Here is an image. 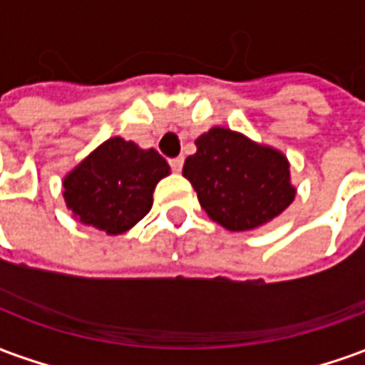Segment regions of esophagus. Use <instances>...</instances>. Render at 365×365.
Masks as SVG:
<instances>
[{
  "mask_svg": "<svg viewBox=\"0 0 365 365\" xmlns=\"http://www.w3.org/2000/svg\"><path fill=\"white\" fill-rule=\"evenodd\" d=\"M170 166H172V170H174V172H182L183 156H178V158L170 160Z\"/></svg>",
  "mask_w": 365,
  "mask_h": 365,
  "instance_id": "esophagus-1",
  "label": "esophagus"
}]
</instances>
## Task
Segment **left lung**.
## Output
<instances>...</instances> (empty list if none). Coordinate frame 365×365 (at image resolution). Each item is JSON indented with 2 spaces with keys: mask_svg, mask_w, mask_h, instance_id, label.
Instances as JSON below:
<instances>
[{
  "mask_svg": "<svg viewBox=\"0 0 365 365\" xmlns=\"http://www.w3.org/2000/svg\"><path fill=\"white\" fill-rule=\"evenodd\" d=\"M185 160L205 213L229 230H250L272 221L295 197L289 164L282 152L260 146L229 128H211Z\"/></svg>",
  "mask_w": 365,
  "mask_h": 365,
  "instance_id": "obj_1",
  "label": "left lung"
}]
</instances>
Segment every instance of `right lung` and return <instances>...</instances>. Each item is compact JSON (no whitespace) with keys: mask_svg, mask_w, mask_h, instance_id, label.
<instances>
[{"mask_svg":"<svg viewBox=\"0 0 365 365\" xmlns=\"http://www.w3.org/2000/svg\"><path fill=\"white\" fill-rule=\"evenodd\" d=\"M170 174L158 152L109 138L64 180V199L74 217L107 235H120L152 209L156 183Z\"/></svg>","mask_w":365,"mask_h":365,"instance_id":"obj_1","label":"right lung"}]
</instances>
